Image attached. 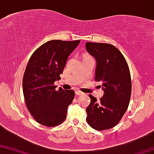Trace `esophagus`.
Listing matches in <instances>:
<instances>
[{
    "label": "esophagus",
    "instance_id": "obj_1",
    "mask_svg": "<svg viewBox=\"0 0 154 154\" xmlns=\"http://www.w3.org/2000/svg\"><path fill=\"white\" fill-rule=\"evenodd\" d=\"M75 94H77V95H78V96H79V95L83 94L84 93L82 92V91H81L80 90H76V91H75Z\"/></svg>",
    "mask_w": 154,
    "mask_h": 154
}]
</instances>
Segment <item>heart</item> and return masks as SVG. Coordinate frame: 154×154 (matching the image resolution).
Masks as SVG:
<instances>
[{"label":"heart","instance_id":"heart-1","mask_svg":"<svg viewBox=\"0 0 154 154\" xmlns=\"http://www.w3.org/2000/svg\"><path fill=\"white\" fill-rule=\"evenodd\" d=\"M89 57V56H85V57Z\"/></svg>","mask_w":154,"mask_h":154}]
</instances>
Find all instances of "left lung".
Here are the masks:
<instances>
[{"label":"left lung","mask_w":154,"mask_h":154,"mask_svg":"<svg viewBox=\"0 0 154 154\" xmlns=\"http://www.w3.org/2000/svg\"><path fill=\"white\" fill-rule=\"evenodd\" d=\"M86 50L96 60L94 80L102 83L104 91L99 101L89 94L91 102L86 109L87 122L97 131L112 129L120 122L129 104V66L122 52L112 45L87 42Z\"/></svg>","instance_id":"left-lung-1"}]
</instances>
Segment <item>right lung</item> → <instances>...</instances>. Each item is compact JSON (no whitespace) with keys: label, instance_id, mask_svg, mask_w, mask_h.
Instances as JSON below:
<instances>
[{"label":"right lung","instance_id":"obj_1","mask_svg":"<svg viewBox=\"0 0 154 154\" xmlns=\"http://www.w3.org/2000/svg\"><path fill=\"white\" fill-rule=\"evenodd\" d=\"M79 42L50 40L39 47L29 60L23 79V95L30 114L42 125L54 127L65 120L75 91L60 87L56 90L54 82L60 79L68 56Z\"/></svg>","mask_w":154,"mask_h":154}]
</instances>
